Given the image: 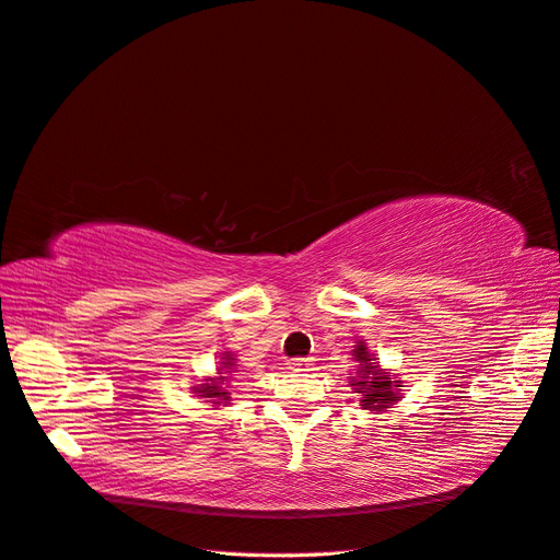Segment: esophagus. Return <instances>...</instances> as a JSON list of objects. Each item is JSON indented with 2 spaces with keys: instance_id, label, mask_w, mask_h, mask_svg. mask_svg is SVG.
Listing matches in <instances>:
<instances>
[{
  "instance_id": "esophagus-1",
  "label": "esophagus",
  "mask_w": 560,
  "mask_h": 560,
  "mask_svg": "<svg viewBox=\"0 0 560 560\" xmlns=\"http://www.w3.org/2000/svg\"><path fill=\"white\" fill-rule=\"evenodd\" d=\"M285 365H289V371H307L312 361L310 359H291Z\"/></svg>"
}]
</instances>
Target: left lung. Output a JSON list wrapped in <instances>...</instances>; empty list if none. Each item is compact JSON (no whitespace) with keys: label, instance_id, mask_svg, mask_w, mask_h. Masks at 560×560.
I'll list each match as a JSON object with an SVG mask.
<instances>
[{"label":"left lung","instance_id":"1","mask_svg":"<svg viewBox=\"0 0 560 560\" xmlns=\"http://www.w3.org/2000/svg\"><path fill=\"white\" fill-rule=\"evenodd\" d=\"M351 359L357 361V373L349 375V387L361 396V408L371 412H385L394 408L404 398V382L398 375H392L382 369L377 357L365 345L357 340L351 349Z\"/></svg>","mask_w":560,"mask_h":560}]
</instances>
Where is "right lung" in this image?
Listing matches in <instances>:
<instances>
[{
	"label": "right lung",
	"instance_id": "obj_1",
	"mask_svg": "<svg viewBox=\"0 0 560 560\" xmlns=\"http://www.w3.org/2000/svg\"><path fill=\"white\" fill-rule=\"evenodd\" d=\"M238 365L232 351H220V365L215 369L213 375L203 377L199 385L191 387V394H197V398L201 401L211 404L213 408L220 406H230L232 404V396L228 392V385L234 380V375H238Z\"/></svg>",
	"mask_w": 560,
	"mask_h": 560
}]
</instances>
